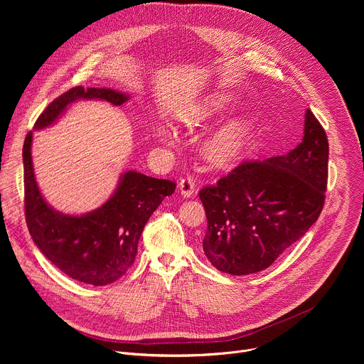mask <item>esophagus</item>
<instances>
[{
	"instance_id": "obj_1",
	"label": "esophagus",
	"mask_w": 364,
	"mask_h": 364,
	"mask_svg": "<svg viewBox=\"0 0 364 364\" xmlns=\"http://www.w3.org/2000/svg\"><path fill=\"white\" fill-rule=\"evenodd\" d=\"M178 188L183 197H191L196 191V181L191 177H184L178 183Z\"/></svg>"
}]
</instances>
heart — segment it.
Listing matches in <instances>:
<instances>
[{"mask_svg": "<svg viewBox=\"0 0 364 364\" xmlns=\"http://www.w3.org/2000/svg\"><path fill=\"white\" fill-rule=\"evenodd\" d=\"M229 103L228 95H215L210 99H207L203 105L198 107L194 121L200 122L204 119H209L218 114H220ZM246 135H247V125L242 119H233L220 127L207 142V154L218 161V163H228L243 152L246 146ZM157 138L161 142L170 144L174 141L173 132L167 127H160L157 129Z\"/></svg>", "mask_w": 364, "mask_h": 364, "instance_id": "obj_1", "label": "heart"}]
</instances>
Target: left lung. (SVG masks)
Instances as JSON below:
<instances>
[{
	"label": "left lung",
	"mask_w": 364,
	"mask_h": 364,
	"mask_svg": "<svg viewBox=\"0 0 364 364\" xmlns=\"http://www.w3.org/2000/svg\"><path fill=\"white\" fill-rule=\"evenodd\" d=\"M328 173L326 131L305 111L302 141L281 157L246 161L200 200L207 230L203 252L230 275H249L271 267L313 226L324 205Z\"/></svg>",
	"instance_id": "obj_1"
}]
</instances>
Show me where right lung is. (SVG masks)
I'll return each mask as SVG.
<instances>
[{"label":"right lung","instance_id":"1","mask_svg":"<svg viewBox=\"0 0 364 364\" xmlns=\"http://www.w3.org/2000/svg\"><path fill=\"white\" fill-rule=\"evenodd\" d=\"M80 99H96L121 107L128 93L108 87H73L44 109L34 131L53 125ZM33 132L23 146L26 220L33 242L48 261L69 278L95 287L112 284L132 267L138 242L149 216L176 184L128 170L121 174L114 194L97 209L85 215H66L43 197L34 176L31 157Z\"/></svg>","mask_w":364,"mask_h":364}]
</instances>
